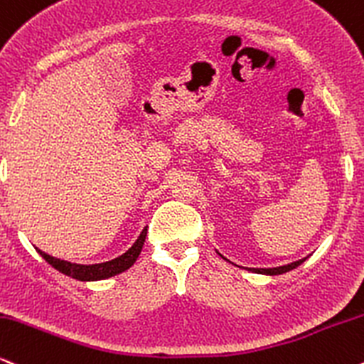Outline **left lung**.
Listing matches in <instances>:
<instances>
[{"mask_svg":"<svg viewBox=\"0 0 364 364\" xmlns=\"http://www.w3.org/2000/svg\"><path fill=\"white\" fill-rule=\"evenodd\" d=\"M220 255H221V254H220ZM221 257H223V255H221ZM305 259H306V257H305ZM305 259H300V260H296V262H291V264H288V266L269 267V269H255V267H250L249 271H252V272H257V274H266V276H277V274H284V272L291 271V269L298 267V266H300V264L305 262Z\"/></svg>","mask_w":364,"mask_h":364,"instance_id":"left-lung-1","label":"left lung"}]
</instances>
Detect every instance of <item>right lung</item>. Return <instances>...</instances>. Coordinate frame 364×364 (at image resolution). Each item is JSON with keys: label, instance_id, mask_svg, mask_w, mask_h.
<instances>
[{"label": "right lung", "instance_id": "add662e5", "mask_svg": "<svg viewBox=\"0 0 364 364\" xmlns=\"http://www.w3.org/2000/svg\"><path fill=\"white\" fill-rule=\"evenodd\" d=\"M148 226H144V230L141 232L138 240L134 242V245L131 247L126 254L119 255L117 259L109 260V262L102 264H90V266H83V264H73L68 260L55 259L53 255L46 254L41 249H36L38 254L42 255V259H46V262H49L54 269H58L63 274L75 277L78 281H98V279H107V277H112L115 274H121V272L127 271L132 264L136 262V259L139 257L141 249L144 245V238H146Z\"/></svg>", "mask_w": 364, "mask_h": 364}]
</instances>
